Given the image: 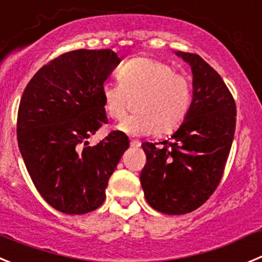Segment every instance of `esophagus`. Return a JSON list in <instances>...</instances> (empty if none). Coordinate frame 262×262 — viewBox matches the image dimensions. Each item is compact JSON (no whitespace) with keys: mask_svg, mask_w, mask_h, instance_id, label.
I'll return each instance as SVG.
<instances>
[{"mask_svg":"<svg viewBox=\"0 0 262 262\" xmlns=\"http://www.w3.org/2000/svg\"><path fill=\"white\" fill-rule=\"evenodd\" d=\"M129 145H131V147L139 148L141 145V143H140V141H138V140H131V141H129Z\"/></svg>","mask_w":262,"mask_h":262,"instance_id":"34e87169","label":"esophagus"}]
</instances>
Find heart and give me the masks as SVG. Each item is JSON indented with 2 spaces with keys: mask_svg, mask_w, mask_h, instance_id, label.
Listing matches in <instances>:
<instances>
[{
  "mask_svg": "<svg viewBox=\"0 0 262 262\" xmlns=\"http://www.w3.org/2000/svg\"><path fill=\"white\" fill-rule=\"evenodd\" d=\"M118 84L101 87L102 109L109 118L119 121L126 115L129 100L136 113L119 123L128 135L169 134L178 128L192 102V81L188 75L153 58H134L117 73Z\"/></svg>",
  "mask_w": 262,
  "mask_h": 262,
  "instance_id": "heart-1",
  "label": "heart"
}]
</instances>
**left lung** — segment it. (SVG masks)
I'll list each match as a JSON object with an SVG mask.
<instances>
[{
  "mask_svg": "<svg viewBox=\"0 0 262 262\" xmlns=\"http://www.w3.org/2000/svg\"><path fill=\"white\" fill-rule=\"evenodd\" d=\"M193 74V100L171 139L143 143L147 162L140 174L144 196L165 214H187L217 189L232 145L236 105L225 81L195 53H177Z\"/></svg>",
  "mask_w": 262,
  "mask_h": 262,
  "instance_id": "1",
  "label": "left lung"
}]
</instances>
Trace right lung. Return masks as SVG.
I'll return each instance as SVG.
<instances>
[{"mask_svg":"<svg viewBox=\"0 0 262 262\" xmlns=\"http://www.w3.org/2000/svg\"><path fill=\"white\" fill-rule=\"evenodd\" d=\"M121 59L110 49L67 52L42 66L27 84L18 109L16 139L38 193L66 214H85L104 203L124 150L126 134L113 131L91 147L107 123L101 87Z\"/></svg>","mask_w":262,"mask_h":262,"instance_id":"1","label":"right lung"}]
</instances>
